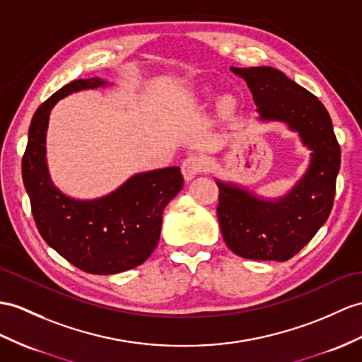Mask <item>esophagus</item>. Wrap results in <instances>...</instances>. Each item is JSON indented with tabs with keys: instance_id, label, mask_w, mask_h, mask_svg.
Segmentation results:
<instances>
[{
	"instance_id": "esophagus-1",
	"label": "esophagus",
	"mask_w": 362,
	"mask_h": 362,
	"mask_svg": "<svg viewBox=\"0 0 362 362\" xmlns=\"http://www.w3.org/2000/svg\"><path fill=\"white\" fill-rule=\"evenodd\" d=\"M202 169H204V160H202L201 155H190L181 164V172L186 181L195 178L198 173L202 172Z\"/></svg>"
}]
</instances>
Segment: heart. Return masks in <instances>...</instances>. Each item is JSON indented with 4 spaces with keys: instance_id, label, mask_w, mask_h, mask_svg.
<instances>
[{
    "instance_id": "obj_1",
    "label": "heart",
    "mask_w": 362,
    "mask_h": 362,
    "mask_svg": "<svg viewBox=\"0 0 362 362\" xmlns=\"http://www.w3.org/2000/svg\"><path fill=\"white\" fill-rule=\"evenodd\" d=\"M232 105H233L232 100L226 98V100H223V101H221V109H223L224 112H226V110H230V109H232Z\"/></svg>"
}]
</instances>
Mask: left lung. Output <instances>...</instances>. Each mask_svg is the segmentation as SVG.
<instances>
[{"label":"left lung","mask_w":362,"mask_h":362,"mask_svg":"<svg viewBox=\"0 0 362 362\" xmlns=\"http://www.w3.org/2000/svg\"><path fill=\"white\" fill-rule=\"evenodd\" d=\"M247 83L262 121H281L312 151L310 165L286 197L262 199L235 184L216 181L218 221L238 257L287 261L327 221L333 207L341 148L332 119L313 93L273 67H230Z\"/></svg>","instance_id":"1"}]
</instances>
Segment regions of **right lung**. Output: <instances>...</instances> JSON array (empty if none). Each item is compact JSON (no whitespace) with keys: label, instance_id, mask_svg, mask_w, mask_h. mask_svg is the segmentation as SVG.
Wrapping results in <instances>:
<instances>
[{"label":"right lung","instance_id":"1","mask_svg":"<svg viewBox=\"0 0 362 362\" xmlns=\"http://www.w3.org/2000/svg\"><path fill=\"white\" fill-rule=\"evenodd\" d=\"M107 86L95 76L61 87L35 112L23 155V181L38 232L52 249L92 275H113L143 264L158 245L163 211L182 189L180 167L138 173L98 199H74L52 182L46 164L49 115L64 96Z\"/></svg>","mask_w":362,"mask_h":362}]
</instances>
